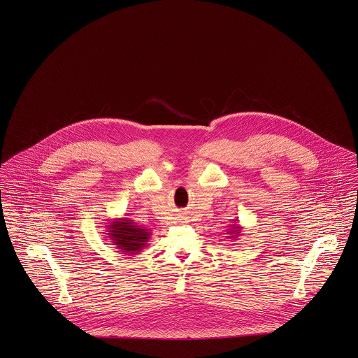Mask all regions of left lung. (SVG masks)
Here are the masks:
<instances>
[{"label":"left lung","mask_w":358,"mask_h":358,"mask_svg":"<svg viewBox=\"0 0 358 358\" xmlns=\"http://www.w3.org/2000/svg\"><path fill=\"white\" fill-rule=\"evenodd\" d=\"M238 220H235V224L229 225V229H228V238H234V240H238L240 235H243V227H240L238 224Z\"/></svg>","instance_id":"1"}]
</instances>
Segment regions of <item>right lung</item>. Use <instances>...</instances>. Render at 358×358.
<instances>
[{
  "label": "right lung",
  "instance_id": "add662e5",
  "mask_svg": "<svg viewBox=\"0 0 358 358\" xmlns=\"http://www.w3.org/2000/svg\"><path fill=\"white\" fill-rule=\"evenodd\" d=\"M107 238H110L111 243L126 255L138 254L144 247H147V243L151 238L150 229L141 228L130 218L124 217L110 221V225H107Z\"/></svg>",
  "mask_w": 358,
  "mask_h": 358
}]
</instances>
